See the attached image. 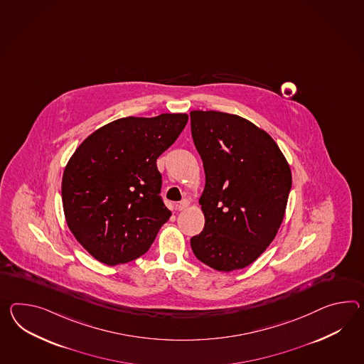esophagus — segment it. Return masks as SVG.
<instances>
[{"label": "esophagus", "instance_id": "34e87169", "mask_svg": "<svg viewBox=\"0 0 364 364\" xmlns=\"http://www.w3.org/2000/svg\"><path fill=\"white\" fill-rule=\"evenodd\" d=\"M189 200H183V201H180L178 205H176V209L178 210H186V208L189 206Z\"/></svg>", "mask_w": 364, "mask_h": 364}]
</instances>
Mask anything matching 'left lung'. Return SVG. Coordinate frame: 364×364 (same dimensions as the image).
<instances>
[{"label": "left lung", "mask_w": 364, "mask_h": 364, "mask_svg": "<svg viewBox=\"0 0 364 364\" xmlns=\"http://www.w3.org/2000/svg\"><path fill=\"white\" fill-rule=\"evenodd\" d=\"M191 129L205 171L198 203L204 230L191 240L196 257L230 272L250 266L275 240L292 173L269 134L235 114L193 110Z\"/></svg>", "instance_id": "8db88e82"}]
</instances>
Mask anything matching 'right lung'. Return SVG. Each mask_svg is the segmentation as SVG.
I'll return each mask as SVG.
<instances>
[{
	"label": "right lung",
	"mask_w": 364,
	"mask_h": 364,
	"mask_svg": "<svg viewBox=\"0 0 364 364\" xmlns=\"http://www.w3.org/2000/svg\"><path fill=\"white\" fill-rule=\"evenodd\" d=\"M186 113L126 117L100 127L73 152L63 173L65 221L98 262L142 257L168 221L156 159L178 139Z\"/></svg>",
	"instance_id": "1"
}]
</instances>
